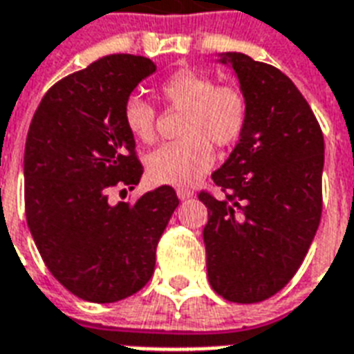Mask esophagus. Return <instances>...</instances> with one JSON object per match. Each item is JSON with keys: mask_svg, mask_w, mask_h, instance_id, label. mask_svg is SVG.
I'll use <instances>...</instances> for the list:
<instances>
[{"mask_svg": "<svg viewBox=\"0 0 354 354\" xmlns=\"http://www.w3.org/2000/svg\"><path fill=\"white\" fill-rule=\"evenodd\" d=\"M176 194L180 200H187V198H191V194L193 193H191V189H187V187H178Z\"/></svg>", "mask_w": 354, "mask_h": 354, "instance_id": "esophagus-1", "label": "esophagus"}]
</instances>
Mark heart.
<instances>
[{
    "label": "heart",
    "instance_id": "heart-1",
    "mask_svg": "<svg viewBox=\"0 0 354 354\" xmlns=\"http://www.w3.org/2000/svg\"><path fill=\"white\" fill-rule=\"evenodd\" d=\"M163 101L183 110L182 139L161 145L147 158L152 182L187 185L213 165L211 143L224 149L241 139L248 122V101L239 88L215 84L204 71L176 69L160 86ZM156 108L141 95H130L122 106V121L133 139L150 145L156 139Z\"/></svg>",
    "mask_w": 354,
    "mask_h": 354
}]
</instances>
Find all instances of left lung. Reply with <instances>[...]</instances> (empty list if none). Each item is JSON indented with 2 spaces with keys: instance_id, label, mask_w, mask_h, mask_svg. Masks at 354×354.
I'll use <instances>...</instances> for the list:
<instances>
[{
  "instance_id": "1",
  "label": "left lung",
  "mask_w": 354,
  "mask_h": 354,
  "mask_svg": "<svg viewBox=\"0 0 354 354\" xmlns=\"http://www.w3.org/2000/svg\"><path fill=\"white\" fill-rule=\"evenodd\" d=\"M248 101V122L211 174L224 194L200 191L207 277L227 301L268 299L296 275L322 218L324 133L296 84L274 66L226 53Z\"/></svg>"
}]
</instances>
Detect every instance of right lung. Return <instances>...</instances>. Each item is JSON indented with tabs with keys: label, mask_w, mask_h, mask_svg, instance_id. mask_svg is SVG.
<instances>
[{
	"label": "right lung",
	"mask_w": 354,
	"mask_h": 354,
	"mask_svg": "<svg viewBox=\"0 0 354 354\" xmlns=\"http://www.w3.org/2000/svg\"><path fill=\"white\" fill-rule=\"evenodd\" d=\"M154 71L145 57L99 58L51 86L30 121L27 224L55 279L86 301H119L149 283L158 241L180 204L169 185L136 204L108 200L112 189H133L143 174L122 106Z\"/></svg>",
	"instance_id": "add662e5"
}]
</instances>
